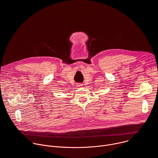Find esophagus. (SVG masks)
Returning a JSON list of instances; mask_svg holds the SVG:
<instances>
[{"label": "esophagus", "mask_w": 158, "mask_h": 158, "mask_svg": "<svg viewBox=\"0 0 158 158\" xmlns=\"http://www.w3.org/2000/svg\"><path fill=\"white\" fill-rule=\"evenodd\" d=\"M82 84H78V85H77V87H82Z\"/></svg>", "instance_id": "34e87169"}]
</instances>
